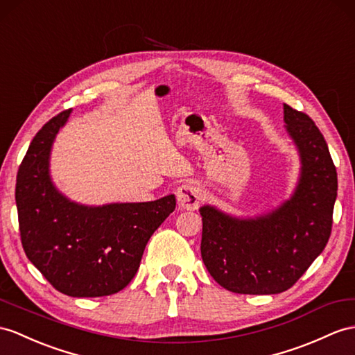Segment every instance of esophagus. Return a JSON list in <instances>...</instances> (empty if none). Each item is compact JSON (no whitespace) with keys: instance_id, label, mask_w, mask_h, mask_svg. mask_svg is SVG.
<instances>
[{"instance_id":"34e87169","label":"esophagus","mask_w":355,"mask_h":355,"mask_svg":"<svg viewBox=\"0 0 355 355\" xmlns=\"http://www.w3.org/2000/svg\"><path fill=\"white\" fill-rule=\"evenodd\" d=\"M202 197H203V194H202L200 187L193 184V182L180 185L178 189L179 206L187 211L197 209L198 205H200Z\"/></svg>"}]
</instances>
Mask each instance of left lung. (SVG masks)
Returning <instances> with one entry per match:
<instances>
[{
    "instance_id": "1",
    "label": "left lung",
    "mask_w": 355,
    "mask_h": 355,
    "mask_svg": "<svg viewBox=\"0 0 355 355\" xmlns=\"http://www.w3.org/2000/svg\"><path fill=\"white\" fill-rule=\"evenodd\" d=\"M284 129L300 171L289 198L253 217L200 206L202 259L224 289L272 295L289 289L322 253L333 224L337 173L322 134L304 112L283 103Z\"/></svg>"
}]
</instances>
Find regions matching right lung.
<instances>
[{
    "label": "right lung",
    "mask_w": 355,
    "mask_h": 355,
    "mask_svg": "<svg viewBox=\"0 0 355 355\" xmlns=\"http://www.w3.org/2000/svg\"><path fill=\"white\" fill-rule=\"evenodd\" d=\"M71 112H60L40 129L19 167L15 197L22 247L64 295L105 297L134 279L146 244L175 211L176 197L105 205L71 200L51 176V152Z\"/></svg>",
    "instance_id": "1"
}]
</instances>
